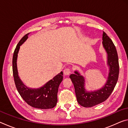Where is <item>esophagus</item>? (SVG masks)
<instances>
[{"mask_svg": "<svg viewBox=\"0 0 128 128\" xmlns=\"http://www.w3.org/2000/svg\"><path fill=\"white\" fill-rule=\"evenodd\" d=\"M71 72V69L70 68H66L64 70V74L65 75H69Z\"/></svg>", "mask_w": 128, "mask_h": 128, "instance_id": "1", "label": "esophagus"}]
</instances>
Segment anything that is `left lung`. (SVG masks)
Wrapping results in <instances>:
<instances>
[{
	"label": "left lung",
	"mask_w": 128,
	"mask_h": 128,
	"mask_svg": "<svg viewBox=\"0 0 128 128\" xmlns=\"http://www.w3.org/2000/svg\"><path fill=\"white\" fill-rule=\"evenodd\" d=\"M103 45L108 55V65L110 73L106 85L101 89L94 92H88L84 88V77L77 71L72 74L70 78L74 85L77 100L84 107H92L99 104L108 98L113 92L118 80L119 64L118 55L113 42L107 34L103 32Z\"/></svg>",
	"instance_id": "8db88e82"
}]
</instances>
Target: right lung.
I'll return each mask as SVG.
<instances>
[{
    "label": "right lung",
    "mask_w": 128,
    "mask_h": 128,
    "mask_svg": "<svg viewBox=\"0 0 128 128\" xmlns=\"http://www.w3.org/2000/svg\"><path fill=\"white\" fill-rule=\"evenodd\" d=\"M29 34L21 38L17 44L13 55L12 69L15 85L21 96L30 106L39 109H51L55 107L58 102V88L62 80L63 73L61 72L43 87L37 89H32L24 85L18 76L16 62L20 47L27 40Z\"/></svg>",
    "instance_id": "right-lung-1"
}]
</instances>
